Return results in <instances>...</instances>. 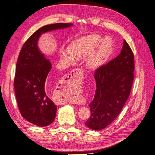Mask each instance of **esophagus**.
Returning a JSON list of instances; mask_svg holds the SVG:
<instances>
[{
	"label": "esophagus",
	"mask_w": 155,
	"mask_h": 155,
	"mask_svg": "<svg viewBox=\"0 0 155 155\" xmlns=\"http://www.w3.org/2000/svg\"><path fill=\"white\" fill-rule=\"evenodd\" d=\"M84 72L82 69L76 68L72 70L70 73L67 74L65 76V79H66V82L72 83H79L83 77ZM70 102L74 103V104H80V101L78 100H72Z\"/></svg>",
	"instance_id": "esophagus-1"
}]
</instances>
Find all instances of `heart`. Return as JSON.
<instances>
[{
  "label": "heart",
  "mask_w": 155,
  "mask_h": 155,
  "mask_svg": "<svg viewBox=\"0 0 155 155\" xmlns=\"http://www.w3.org/2000/svg\"><path fill=\"white\" fill-rule=\"evenodd\" d=\"M112 51V43L109 37L103 38L99 35H89L78 39L70 48L61 49V57L68 64L74 62L75 58L87 59V66L96 69L104 64Z\"/></svg>",
  "instance_id": "1"
}]
</instances>
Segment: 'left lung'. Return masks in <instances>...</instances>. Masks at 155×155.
Masks as SVG:
<instances>
[{"label":"left lung","mask_w":155,"mask_h":155,"mask_svg":"<svg viewBox=\"0 0 155 155\" xmlns=\"http://www.w3.org/2000/svg\"><path fill=\"white\" fill-rule=\"evenodd\" d=\"M134 71V54L124 40L121 53L95 70L96 92L89 104L91 116L85 123L88 128L104 129L119 115L129 97Z\"/></svg>","instance_id":"8db88e82"}]
</instances>
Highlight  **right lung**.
Returning a JSON list of instances; mask_svg holds the SVG:
<instances>
[{
	"label": "right lung",
	"mask_w": 155,
	"mask_h": 155,
	"mask_svg": "<svg viewBox=\"0 0 155 155\" xmlns=\"http://www.w3.org/2000/svg\"><path fill=\"white\" fill-rule=\"evenodd\" d=\"M72 25L56 23L40 28L25 42L18 55L13 83L17 103L23 118L35 125L45 127L52 123L57 110L47 89L52 81L50 86L46 84L51 64L39 51L37 41L43 33Z\"/></svg>",
	"instance_id": "add662e5"
}]
</instances>
